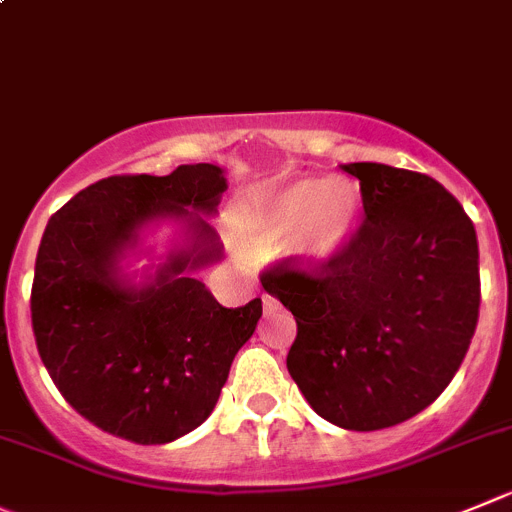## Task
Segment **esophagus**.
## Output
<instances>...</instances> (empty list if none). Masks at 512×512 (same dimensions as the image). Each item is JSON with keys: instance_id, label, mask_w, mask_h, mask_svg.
Segmentation results:
<instances>
[{"instance_id": "34e87169", "label": "esophagus", "mask_w": 512, "mask_h": 512, "mask_svg": "<svg viewBox=\"0 0 512 512\" xmlns=\"http://www.w3.org/2000/svg\"><path fill=\"white\" fill-rule=\"evenodd\" d=\"M264 311H266V314H274V311H279V301H276L274 296L266 294L264 296Z\"/></svg>"}]
</instances>
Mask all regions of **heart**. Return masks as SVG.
Segmentation results:
<instances>
[{"label":"heart","instance_id":"heart-1","mask_svg":"<svg viewBox=\"0 0 512 512\" xmlns=\"http://www.w3.org/2000/svg\"><path fill=\"white\" fill-rule=\"evenodd\" d=\"M359 218V188L347 178H289L241 203L236 233L266 253L286 246L304 269H324L349 246Z\"/></svg>","mask_w":512,"mask_h":512}]
</instances>
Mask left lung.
I'll return each instance as SVG.
<instances>
[{"label":"left lung","mask_w":512,"mask_h":512,"mask_svg":"<svg viewBox=\"0 0 512 512\" xmlns=\"http://www.w3.org/2000/svg\"><path fill=\"white\" fill-rule=\"evenodd\" d=\"M359 178L364 221L324 269L289 259L261 284L296 319L286 357L316 415L344 430L399 425L430 407L478 326L475 226L435 178L382 163Z\"/></svg>","instance_id":"8db88e82"}]
</instances>
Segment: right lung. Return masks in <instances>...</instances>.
Returning a JSON list of instances; mask_svg holds the SVG:
<instances>
[{"mask_svg":"<svg viewBox=\"0 0 512 512\" xmlns=\"http://www.w3.org/2000/svg\"><path fill=\"white\" fill-rule=\"evenodd\" d=\"M226 188L211 163L110 175L47 223L29 301L37 352L62 397L110 435L165 445L196 430L259 324L261 299L226 309L193 276L221 261L216 228L195 211L213 216ZM160 217L183 222L187 243L133 285L119 261Z\"/></svg>","mask_w":512,"mask_h":512,"instance_id":"add662e5","label":"right lung"}]
</instances>
